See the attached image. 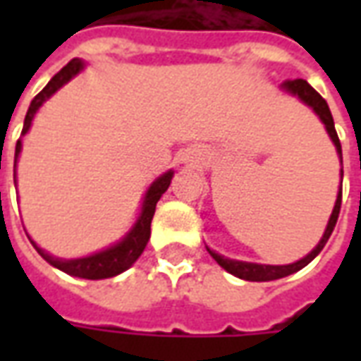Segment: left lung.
Listing matches in <instances>:
<instances>
[{
	"label": "left lung",
	"mask_w": 361,
	"mask_h": 361,
	"mask_svg": "<svg viewBox=\"0 0 361 361\" xmlns=\"http://www.w3.org/2000/svg\"><path fill=\"white\" fill-rule=\"evenodd\" d=\"M282 89H286L288 92H292L295 94L300 100L311 106L315 114H317L321 121L325 123L326 131L331 135V139L336 145V150H338V154L342 158V149H341V141H338V135H336V129H334V121L333 116H331V110H329V104L325 102V98L319 94L317 90L311 87L310 82L303 81V79H294V81H284L282 82ZM341 203H342V191H338V197H336V203H334L333 214H331V220H329V224H326V230L323 238H321V242L317 243V247L311 251L307 257L300 259L298 263H292V265H255V263H243V261H234V259H224L219 253H214V251L209 250V253L212 255V259L219 263L222 269H226L230 274H234L238 279L243 280H251V282H267V280H276L282 279V276H288V274H292V272L300 271L305 265H310L313 259L317 257L321 250L325 247V243L329 242V238L333 234L334 226H336V220H338V212H341Z\"/></svg>",
	"instance_id": "1"
}]
</instances>
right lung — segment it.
Returning <instances> with one entry per match:
<instances>
[{"instance_id": "obj_1", "label": "right lung", "mask_w": 361, "mask_h": 361, "mask_svg": "<svg viewBox=\"0 0 361 361\" xmlns=\"http://www.w3.org/2000/svg\"><path fill=\"white\" fill-rule=\"evenodd\" d=\"M82 69V61L79 59H71L59 73H56L51 77V81L44 87L38 94L35 96V100L30 102V108L27 111V118H25V126H23V135L27 133L28 127L32 123V118H35L36 110L42 106V102L46 98H50L56 90L66 85L71 77L79 73ZM20 152V139L17 141V147H15V162H17V157ZM173 172L164 173L162 178H158L150 189L147 191L145 195V201H142V211L141 216L137 220V224L133 226V230L123 238V242H119L118 245H114L110 250L100 251L96 255H90V257H82V259H56L48 255L46 251H42L35 242V250L42 255L50 265H54L59 271L67 272L71 276H79V279H89V280H100V279H111L116 276L119 272H123L126 269L133 265L135 261L139 259V255L142 253V250L147 247V242L150 238V222H152V216H154V211H157V203L158 199L162 197L170 181H172Z\"/></svg>"}]
</instances>
